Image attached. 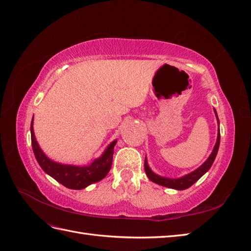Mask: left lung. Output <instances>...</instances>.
Returning <instances> with one entry per match:
<instances>
[{"mask_svg":"<svg viewBox=\"0 0 251 251\" xmlns=\"http://www.w3.org/2000/svg\"><path fill=\"white\" fill-rule=\"evenodd\" d=\"M214 110H215V115L217 117V121H218V124H219V119H218V116H217V111H216V109H214ZM219 144H220V131H218V136H217L216 145L213 149V152L210 153L208 159L206 160L199 169H197L196 171H193L191 173H189V174L182 176L180 178H175V179H172V178L161 177L157 174H154V173L150 170V168L148 166L146 159H145V164H144L145 172H146V175L148 176L149 179L155 183H158V185L172 188V189H176V190H185V189H188L189 187H191L194 182L198 181L200 178H201L205 174V173L210 169V166L213 165L214 161H215L217 152H218Z\"/></svg>","mask_w":251,"mask_h":251,"instance_id":"8db88e82","label":"left lung"}]
</instances>
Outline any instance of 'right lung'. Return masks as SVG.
I'll return each instance as SVG.
<instances>
[{"label":"right lung","mask_w":251,"mask_h":251,"mask_svg":"<svg viewBox=\"0 0 251 251\" xmlns=\"http://www.w3.org/2000/svg\"><path fill=\"white\" fill-rule=\"evenodd\" d=\"M31 143L33 152L44 172L66 188L81 190L93 182L102 180L107 175L111 168V162H113L114 147L117 141L110 143L101 157L87 166L60 164L47 158L36 142L34 131H33V119L31 122Z\"/></svg>","instance_id":"add662e5"}]
</instances>
